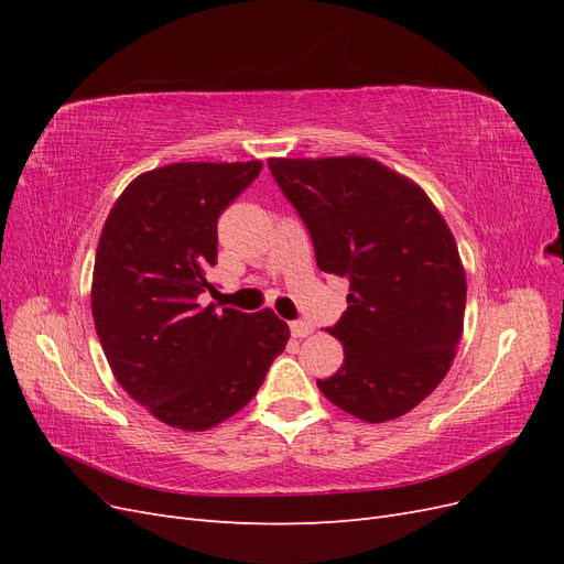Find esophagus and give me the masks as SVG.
<instances>
[{"mask_svg": "<svg viewBox=\"0 0 564 564\" xmlns=\"http://www.w3.org/2000/svg\"><path fill=\"white\" fill-rule=\"evenodd\" d=\"M289 329H292V336H296V338H305V336L313 334L311 324L303 322V319H294L292 324H289Z\"/></svg>", "mask_w": 564, "mask_h": 564, "instance_id": "34e87169", "label": "esophagus"}]
</instances>
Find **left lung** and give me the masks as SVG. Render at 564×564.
Wrapping results in <instances>:
<instances>
[{
	"label": "left lung",
	"mask_w": 564,
	"mask_h": 564,
	"mask_svg": "<svg viewBox=\"0 0 564 564\" xmlns=\"http://www.w3.org/2000/svg\"><path fill=\"white\" fill-rule=\"evenodd\" d=\"M268 169L308 228L317 268L350 282L348 311L327 329L344 365L317 381L322 395L367 423L412 412L447 377L464 334L466 270L445 218L371 158H270Z\"/></svg>",
	"instance_id": "8db88e82"
}]
</instances>
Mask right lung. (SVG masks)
Returning <instances> with one entry per match:
<instances>
[{
	"label": "right lung",
	"mask_w": 564,
	"mask_h": 564,
	"mask_svg": "<svg viewBox=\"0 0 564 564\" xmlns=\"http://www.w3.org/2000/svg\"><path fill=\"white\" fill-rule=\"evenodd\" d=\"M263 162H176L135 176L100 232L96 334L117 383L162 423L209 431L256 395L289 327L270 308H207L218 216Z\"/></svg>",
	"instance_id": "add662e5"
}]
</instances>
